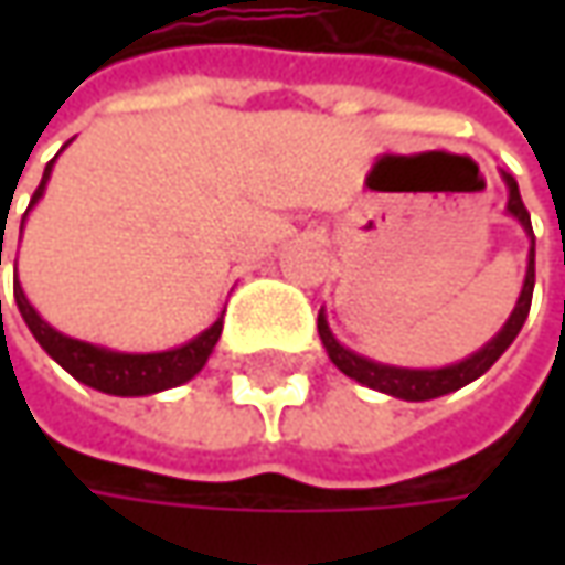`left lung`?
Instances as JSON below:
<instances>
[{
  "label": "left lung",
  "mask_w": 565,
  "mask_h": 565,
  "mask_svg": "<svg viewBox=\"0 0 565 565\" xmlns=\"http://www.w3.org/2000/svg\"><path fill=\"white\" fill-rule=\"evenodd\" d=\"M503 179H507V185H510V204H507L510 206V213L519 220V223H522V226H525V232L532 235V254H529L525 286H522V295H519V301H515V311H512L510 320H507V327H503L497 337L490 339L481 352H475L471 359L459 361V364H449V367H440V371H408V367L377 364V361L361 359V355H355V352L342 349L337 339H333V333H330V327H327L323 315H320L317 317V333H320V339H323V345H327V352H330L333 364H337L345 377L359 380V383L371 386V390H380V393H390V396H396V399H408V402L437 399V396L456 393V390H462L466 383L481 377L490 364L510 349L512 339L519 337V330H522L525 317H529V311H532L534 232H532V216H529V210H525V204H522V194H519V182L512 179L510 172H503Z\"/></svg>",
  "instance_id": "1"
}]
</instances>
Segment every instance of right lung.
Returning <instances> with one entry per match:
<instances>
[{"label": "right lung", "instance_id": "1", "mask_svg": "<svg viewBox=\"0 0 565 565\" xmlns=\"http://www.w3.org/2000/svg\"><path fill=\"white\" fill-rule=\"evenodd\" d=\"M50 169H53V163L46 166L40 188L33 191L31 204H36V198L43 194ZM14 301H18V311L24 317V323L31 327L33 339L46 349V355L58 361L75 380L94 386L99 393H109V396H150V393L172 390V386L185 383L204 367L216 339L223 333V317H220L210 330H204L198 339H191L182 349L153 352V355H125V352H106V349H97V345L81 342V339L62 337L58 330H53L43 317L33 311L31 301L24 298L18 282H14Z\"/></svg>", "mask_w": 565, "mask_h": 565}]
</instances>
